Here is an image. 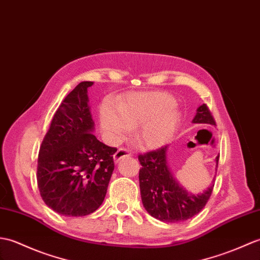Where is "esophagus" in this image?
I'll return each instance as SVG.
<instances>
[{
  "mask_svg": "<svg viewBox=\"0 0 260 260\" xmlns=\"http://www.w3.org/2000/svg\"><path fill=\"white\" fill-rule=\"evenodd\" d=\"M132 155H133V153L131 152L129 149L125 148V147H120V148H118L117 152L114 154V160L117 162L118 160H120L122 158L129 157V156H132Z\"/></svg>",
  "mask_w": 260,
  "mask_h": 260,
  "instance_id": "esophagus-1",
  "label": "esophagus"
}]
</instances>
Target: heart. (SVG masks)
Listing matches in <instances>:
<instances>
[{
    "instance_id": "b5f03b06",
    "label": "heart",
    "mask_w": 260,
    "mask_h": 260,
    "mask_svg": "<svg viewBox=\"0 0 260 260\" xmlns=\"http://www.w3.org/2000/svg\"><path fill=\"white\" fill-rule=\"evenodd\" d=\"M173 96L160 92L131 94L116 110L105 103L101 110L102 127L113 142H118L129 129L136 133L138 145L145 148L161 146L172 137L178 123Z\"/></svg>"
}]
</instances>
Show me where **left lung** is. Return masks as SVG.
<instances>
[{
  "label": "left lung",
  "instance_id": "obj_1",
  "mask_svg": "<svg viewBox=\"0 0 260 260\" xmlns=\"http://www.w3.org/2000/svg\"><path fill=\"white\" fill-rule=\"evenodd\" d=\"M192 123L216 125L206 104L198 107ZM167 146L138 155L141 164L140 188L145 209L154 218L166 222H182L196 216L206 206L214 185L199 195L186 191L175 180L166 159ZM219 156L216 161L218 165Z\"/></svg>",
  "mask_w": 260,
  "mask_h": 260
}]
</instances>
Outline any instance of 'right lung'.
<instances>
[{
	"label": "right lung",
	"instance_id": "1",
	"mask_svg": "<svg viewBox=\"0 0 260 260\" xmlns=\"http://www.w3.org/2000/svg\"><path fill=\"white\" fill-rule=\"evenodd\" d=\"M82 82L66 96L53 116L41 144L38 186L48 207L64 216L94 213L104 201L114 171L116 147L93 134L87 88Z\"/></svg>",
	"mask_w": 260,
	"mask_h": 260
}]
</instances>
